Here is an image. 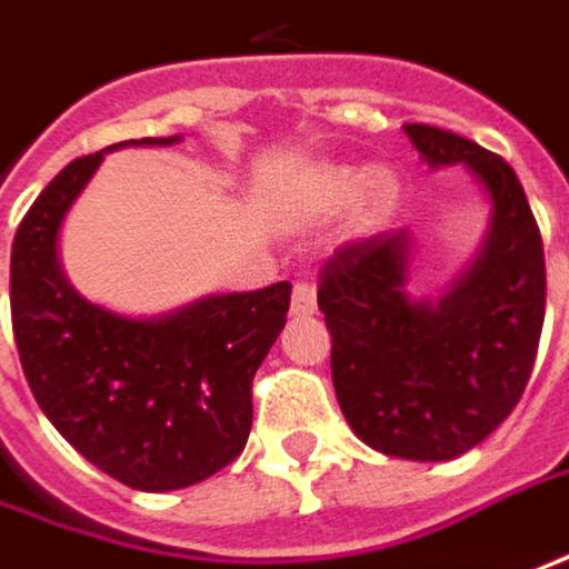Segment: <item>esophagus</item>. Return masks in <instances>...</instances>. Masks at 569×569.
<instances>
[{"label":"esophagus","instance_id":"34e87169","mask_svg":"<svg viewBox=\"0 0 569 569\" xmlns=\"http://www.w3.org/2000/svg\"><path fill=\"white\" fill-rule=\"evenodd\" d=\"M315 309H318V302H315V286H292V306H289V311H292L296 318H306V315H315Z\"/></svg>","mask_w":569,"mask_h":569}]
</instances>
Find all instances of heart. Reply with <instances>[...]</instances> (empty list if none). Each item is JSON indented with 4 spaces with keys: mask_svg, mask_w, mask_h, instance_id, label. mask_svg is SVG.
Instances as JSON below:
<instances>
[{
    "mask_svg": "<svg viewBox=\"0 0 569 569\" xmlns=\"http://www.w3.org/2000/svg\"><path fill=\"white\" fill-rule=\"evenodd\" d=\"M398 197V178L391 168L376 164H321L306 174L296 193V219L302 226H321L343 212L347 206V236L362 238L382 226Z\"/></svg>",
    "mask_w": 569,
    "mask_h": 569,
    "instance_id": "1",
    "label": "heart"
}]
</instances>
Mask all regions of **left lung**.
<instances>
[{"label":"left lung","mask_w":569,"mask_h":569,"mask_svg":"<svg viewBox=\"0 0 569 569\" xmlns=\"http://www.w3.org/2000/svg\"><path fill=\"white\" fill-rule=\"evenodd\" d=\"M427 168L465 164L490 203L478 254L427 299L410 292L413 238L382 232L337 251L318 286L337 405L391 458L449 461L519 405L545 325V248L516 171L471 139L405 123Z\"/></svg>","instance_id":"8db88e82"}]
</instances>
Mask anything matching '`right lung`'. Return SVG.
Here are the masks:
<instances>
[{"label":"right lung","mask_w":569,"mask_h":569,"mask_svg":"<svg viewBox=\"0 0 569 569\" xmlns=\"http://www.w3.org/2000/svg\"><path fill=\"white\" fill-rule=\"evenodd\" d=\"M181 137L120 146H174ZM69 161L12 241V328L24 379L60 436L113 481L146 493L207 481L251 432V379L277 343L289 283L212 292L137 318L91 302L60 263L72 203L108 152Z\"/></svg>","instance_id":"add662e5"}]
</instances>
